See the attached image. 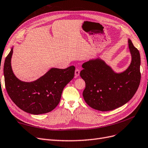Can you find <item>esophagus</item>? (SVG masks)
I'll return each mask as SVG.
<instances>
[{"instance_id":"1","label":"esophagus","mask_w":148,"mask_h":148,"mask_svg":"<svg viewBox=\"0 0 148 148\" xmlns=\"http://www.w3.org/2000/svg\"><path fill=\"white\" fill-rule=\"evenodd\" d=\"M80 74V70L79 69H76L75 71V77H77Z\"/></svg>"}]
</instances>
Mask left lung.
<instances>
[{
  "mask_svg": "<svg viewBox=\"0 0 148 148\" xmlns=\"http://www.w3.org/2000/svg\"><path fill=\"white\" fill-rule=\"evenodd\" d=\"M130 64L122 73H116L105 61L98 58L82 64L80 77L85 82V101L93 109L111 111L124 105L134 96L141 80L140 55L128 39Z\"/></svg>",
  "mask_w": 148,
  "mask_h": 148,
  "instance_id": "1",
  "label": "left lung"
}]
</instances>
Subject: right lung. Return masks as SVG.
<instances>
[{
  "label": "right lung",
  "mask_w": 148,
  "mask_h": 148,
  "mask_svg": "<svg viewBox=\"0 0 148 148\" xmlns=\"http://www.w3.org/2000/svg\"><path fill=\"white\" fill-rule=\"evenodd\" d=\"M12 47L3 66L7 92L13 103L23 111L34 115L51 111L59 104L64 87L74 78L75 67L51 68L32 82L21 81L14 74L11 65Z\"/></svg>",
  "instance_id": "1"
}]
</instances>
